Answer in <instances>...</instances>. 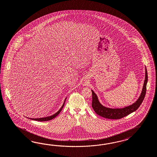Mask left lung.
<instances>
[{
    "instance_id": "left-lung-1",
    "label": "left lung",
    "mask_w": 157,
    "mask_h": 157,
    "mask_svg": "<svg viewBox=\"0 0 157 157\" xmlns=\"http://www.w3.org/2000/svg\"><path fill=\"white\" fill-rule=\"evenodd\" d=\"M148 76L147 69L146 68L145 72V79L143 84L142 91L141 94L139 97L138 100L133 103V104L129 105L123 108L120 109H112L104 106L100 104L97 95L95 94L93 90L92 91V107L95 113L101 117L108 119H120L135 112L138 109V108L142 103L145 95L146 93V85L147 83Z\"/></svg>"
}]
</instances>
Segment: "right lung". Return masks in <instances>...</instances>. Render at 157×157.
<instances>
[{
    "instance_id": "right-lung-1",
    "label": "right lung",
    "mask_w": 157,
    "mask_h": 157,
    "mask_svg": "<svg viewBox=\"0 0 157 157\" xmlns=\"http://www.w3.org/2000/svg\"><path fill=\"white\" fill-rule=\"evenodd\" d=\"M66 100V98L64 100V102L63 104L62 105V108H61L56 113L53 114L52 116H48V117H46L38 118V119H32V118H29V119H31V120H36V121H49V120H52V119H54V118L56 117L57 115L60 113V112L62 111V109H63V106H64V104H65Z\"/></svg>"
}]
</instances>
